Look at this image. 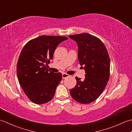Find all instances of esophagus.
<instances>
[{"label": "esophagus", "instance_id": "esophagus-1", "mask_svg": "<svg viewBox=\"0 0 132 132\" xmlns=\"http://www.w3.org/2000/svg\"><path fill=\"white\" fill-rule=\"evenodd\" d=\"M69 76H70V75L69 74H67L66 73H63L62 74V78H63V79H65V78L69 77Z\"/></svg>", "mask_w": 132, "mask_h": 132}]
</instances>
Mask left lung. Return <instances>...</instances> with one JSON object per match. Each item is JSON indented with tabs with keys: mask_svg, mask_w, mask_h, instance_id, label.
I'll return each instance as SVG.
<instances>
[{
	"mask_svg": "<svg viewBox=\"0 0 132 132\" xmlns=\"http://www.w3.org/2000/svg\"><path fill=\"white\" fill-rule=\"evenodd\" d=\"M69 37L77 43L78 61L86 72L84 80L75 77L77 85L70 93L77 102L89 104L98 98L107 85L109 56L104 44L95 36L84 33Z\"/></svg>",
	"mask_w": 132,
	"mask_h": 132,
	"instance_id": "1",
	"label": "left lung"
}]
</instances>
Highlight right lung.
<instances>
[{"label": "right lung", "instance_id": "1", "mask_svg": "<svg viewBox=\"0 0 132 132\" xmlns=\"http://www.w3.org/2000/svg\"><path fill=\"white\" fill-rule=\"evenodd\" d=\"M68 39L41 36L28 42L22 49L17 63V75L24 93L33 103L42 104L54 97L62 75L49 71L47 64L58 44Z\"/></svg>", "mask_w": 132, "mask_h": 132}]
</instances>
